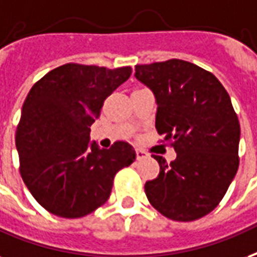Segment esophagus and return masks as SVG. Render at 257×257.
<instances>
[{"instance_id": "obj_1", "label": "esophagus", "mask_w": 257, "mask_h": 257, "mask_svg": "<svg viewBox=\"0 0 257 257\" xmlns=\"http://www.w3.org/2000/svg\"><path fill=\"white\" fill-rule=\"evenodd\" d=\"M136 158L137 159H144V158H147V152L142 148H136Z\"/></svg>"}]
</instances>
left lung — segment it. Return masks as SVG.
<instances>
[{"label":"left lung","mask_w":257,"mask_h":257,"mask_svg":"<svg viewBox=\"0 0 257 257\" xmlns=\"http://www.w3.org/2000/svg\"><path fill=\"white\" fill-rule=\"evenodd\" d=\"M135 76L158 102L156 131L176 159L158 160V178L146 183L150 203L174 221H194L214 210L238 170L240 122L230 97L210 71L181 59L135 66Z\"/></svg>","instance_id":"1"}]
</instances>
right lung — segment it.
Here are the masks:
<instances>
[{"label":"right lung","mask_w":257,"mask_h":257,"mask_svg":"<svg viewBox=\"0 0 257 257\" xmlns=\"http://www.w3.org/2000/svg\"><path fill=\"white\" fill-rule=\"evenodd\" d=\"M132 74L67 63L51 70L25 98L16 131L20 174L33 198L47 211L79 218L102 206L113 179L136 159L126 142L109 150L90 144V126L103 102Z\"/></svg>","instance_id":"right-lung-1"}]
</instances>
